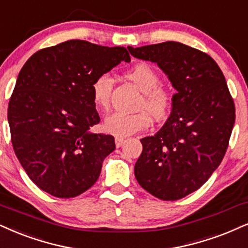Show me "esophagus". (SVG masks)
<instances>
[{
  "label": "esophagus",
  "instance_id": "34e87169",
  "mask_svg": "<svg viewBox=\"0 0 248 248\" xmlns=\"http://www.w3.org/2000/svg\"><path fill=\"white\" fill-rule=\"evenodd\" d=\"M115 142H116V147H121V146L125 142V139L118 138L117 137V138H115Z\"/></svg>",
  "mask_w": 248,
  "mask_h": 248
}]
</instances>
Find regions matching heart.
Wrapping results in <instances>:
<instances>
[{
  "instance_id": "b5f03b06",
  "label": "heart",
  "mask_w": 248,
  "mask_h": 248,
  "mask_svg": "<svg viewBox=\"0 0 248 248\" xmlns=\"http://www.w3.org/2000/svg\"><path fill=\"white\" fill-rule=\"evenodd\" d=\"M125 76L142 92V97L138 103V109L141 110L131 114L117 111L107 117L106 131L118 138L132 136L147 129L152 123V117L155 121L166 119L173 102V93L170 88L161 84L160 75L149 64H137ZM112 87L114 81L108 73L97 76L92 82V100L97 109L102 111L109 110Z\"/></svg>"
}]
</instances>
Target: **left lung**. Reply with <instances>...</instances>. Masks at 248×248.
I'll use <instances>...</instances> for the list:
<instances>
[{"label":"left lung","mask_w":248,"mask_h":248,"mask_svg":"<svg viewBox=\"0 0 248 248\" xmlns=\"http://www.w3.org/2000/svg\"><path fill=\"white\" fill-rule=\"evenodd\" d=\"M127 48L157 63L177 91L166 124L140 139L134 175L154 197L179 200L200 188L224 157L236 119L233 99L217 63L203 51L175 41Z\"/></svg>","instance_id":"obj_1"}]
</instances>
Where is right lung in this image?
Returning <instances> with one entry per match:
<instances>
[{
  "label": "right lung",
  "mask_w": 248,
  "mask_h": 248,
  "mask_svg": "<svg viewBox=\"0 0 248 248\" xmlns=\"http://www.w3.org/2000/svg\"><path fill=\"white\" fill-rule=\"evenodd\" d=\"M122 61H131L124 47L69 40L36 51L21 68L8 107L11 142L42 191L68 199L95 184L116 145L110 134L90 132L100 122L91 86Z\"/></svg>",
  "instance_id": "right-lung-1"
}]
</instances>
